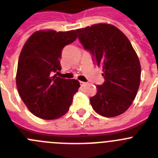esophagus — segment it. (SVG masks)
<instances>
[{
  "instance_id": "obj_1",
  "label": "esophagus",
  "mask_w": 158,
  "mask_h": 158,
  "mask_svg": "<svg viewBox=\"0 0 158 158\" xmlns=\"http://www.w3.org/2000/svg\"><path fill=\"white\" fill-rule=\"evenodd\" d=\"M87 84V82H82V81H81L80 82V85L82 86H86V85Z\"/></svg>"
}]
</instances>
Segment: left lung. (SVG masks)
Returning <instances> with one entry per match:
<instances>
[{
    "label": "left lung",
    "instance_id": "left-lung-1",
    "mask_svg": "<svg viewBox=\"0 0 158 158\" xmlns=\"http://www.w3.org/2000/svg\"><path fill=\"white\" fill-rule=\"evenodd\" d=\"M85 49L102 67L105 82L89 102L97 113L119 116L134 101L140 85L141 66L128 38L113 25L98 23L76 30Z\"/></svg>",
    "mask_w": 158,
    "mask_h": 158
}]
</instances>
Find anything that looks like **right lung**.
<instances>
[{
    "label": "right lung",
    "instance_id": "add662e5",
    "mask_svg": "<svg viewBox=\"0 0 158 158\" xmlns=\"http://www.w3.org/2000/svg\"><path fill=\"white\" fill-rule=\"evenodd\" d=\"M76 31H38L24 44L18 61L16 86L19 96L31 113L43 120L64 116L80 86L76 79H62V49L77 38Z\"/></svg>",
    "mask_w": 158,
    "mask_h": 158
}]
</instances>
